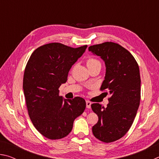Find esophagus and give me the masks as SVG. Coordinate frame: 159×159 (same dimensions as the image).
<instances>
[{
  "mask_svg": "<svg viewBox=\"0 0 159 159\" xmlns=\"http://www.w3.org/2000/svg\"><path fill=\"white\" fill-rule=\"evenodd\" d=\"M86 107L88 109H90L91 107V102L90 101H86Z\"/></svg>",
  "mask_w": 159,
  "mask_h": 159,
  "instance_id": "34e87169",
  "label": "esophagus"
}]
</instances>
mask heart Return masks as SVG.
<instances>
[{"label":"heart","instance_id":"obj_1","mask_svg":"<svg viewBox=\"0 0 159 159\" xmlns=\"http://www.w3.org/2000/svg\"><path fill=\"white\" fill-rule=\"evenodd\" d=\"M86 64H87L88 67L92 66H95V65H101L100 61H99L98 60L94 58V57H88L86 60Z\"/></svg>","mask_w":159,"mask_h":159}]
</instances>
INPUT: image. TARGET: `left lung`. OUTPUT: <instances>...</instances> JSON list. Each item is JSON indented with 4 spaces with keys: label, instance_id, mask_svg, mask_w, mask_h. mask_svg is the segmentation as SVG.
I'll return each instance as SVG.
<instances>
[{
    "label": "left lung",
    "instance_id": "8db88e82",
    "mask_svg": "<svg viewBox=\"0 0 159 159\" xmlns=\"http://www.w3.org/2000/svg\"><path fill=\"white\" fill-rule=\"evenodd\" d=\"M88 49L105 62L106 76L100 90L107 94L109 90L111 95L106 108L98 103L91 104L98 116L93 133L99 140L109 143L124 136L135 118L141 98L139 66L132 54L116 43L104 42Z\"/></svg>",
    "mask_w": 159,
    "mask_h": 159
}]
</instances>
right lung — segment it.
I'll return each instance as SVG.
<instances>
[{
  "label": "right lung",
  "mask_w": 159,
  "mask_h": 159,
  "mask_svg": "<svg viewBox=\"0 0 159 159\" xmlns=\"http://www.w3.org/2000/svg\"><path fill=\"white\" fill-rule=\"evenodd\" d=\"M86 48L51 43L35 50L27 61L23 79L26 107L34 127L46 138L68 135L74 120L85 109L84 99H63L59 88L66 82L70 69Z\"/></svg>",
  "instance_id": "1"
}]
</instances>
